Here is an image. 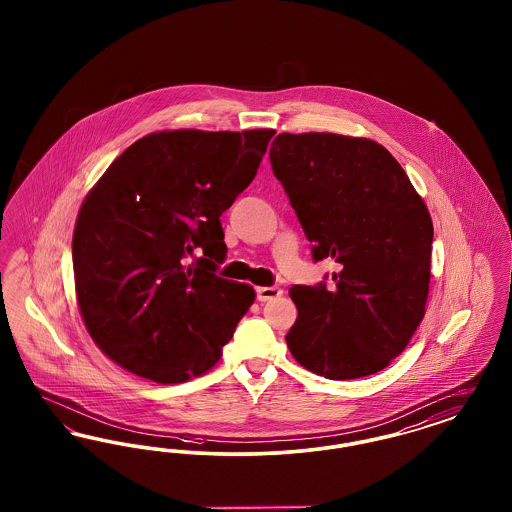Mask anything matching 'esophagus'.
<instances>
[{"label": "esophagus", "mask_w": 512, "mask_h": 512, "mask_svg": "<svg viewBox=\"0 0 512 512\" xmlns=\"http://www.w3.org/2000/svg\"><path fill=\"white\" fill-rule=\"evenodd\" d=\"M280 295H282V290H280V288H274V286H270V288H257V299H259L261 303L270 301V299H276V297H280Z\"/></svg>", "instance_id": "34e87169"}]
</instances>
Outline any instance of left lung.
Instances as JSON below:
<instances>
[{
	"mask_svg": "<svg viewBox=\"0 0 512 512\" xmlns=\"http://www.w3.org/2000/svg\"><path fill=\"white\" fill-rule=\"evenodd\" d=\"M270 165L313 242L334 259L336 290L293 286L295 361L328 380L380 372L424 318L434 226L426 203L390 151L332 132L278 134Z\"/></svg>",
	"mask_w": 512,
	"mask_h": 512,
	"instance_id": "left-lung-1",
	"label": "left lung"
}]
</instances>
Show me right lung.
I'll use <instances>...</instances> for the list:
<instances>
[{
    "label": "right lung",
    "mask_w": 512,
    "mask_h": 512,
    "mask_svg": "<svg viewBox=\"0 0 512 512\" xmlns=\"http://www.w3.org/2000/svg\"><path fill=\"white\" fill-rule=\"evenodd\" d=\"M274 134L153 132L86 195L73 234L78 309L124 370L180 384L219 363L255 301L251 286L215 272L226 257L220 215L251 184Z\"/></svg>",
    "instance_id": "obj_1"
}]
</instances>
